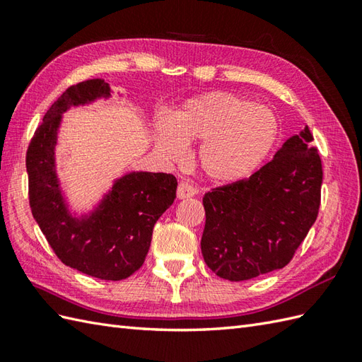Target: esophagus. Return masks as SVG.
Instances as JSON below:
<instances>
[{
  "mask_svg": "<svg viewBox=\"0 0 362 362\" xmlns=\"http://www.w3.org/2000/svg\"><path fill=\"white\" fill-rule=\"evenodd\" d=\"M197 193V189L189 185L188 182H180L179 187H177V199H188L193 197Z\"/></svg>",
  "mask_w": 362,
  "mask_h": 362,
  "instance_id": "obj_1",
  "label": "esophagus"
}]
</instances>
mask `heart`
I'll list each match as a JSON object with an SVG mask.
<instances>
[{"label":"heart","mask_w":362,"mask_h":362,"mask_svg":"<svg viewBox=\"0 0 362 362\" xmlns=\"http://www.w3.org/2000/svg\"><path fill=\"white\" fill-rule=\"evenodd\" d=\"M276 115L264 105L227 91H210L189 99L173 121L158 126V148L180 160L187 143H201L199 168L209 179L232 183L250 175L279 140Z\"/></svg>","instance_id":"b5f03b06"}]
</instances>
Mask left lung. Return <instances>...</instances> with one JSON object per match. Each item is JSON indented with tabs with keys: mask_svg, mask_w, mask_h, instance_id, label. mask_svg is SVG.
<instances>
[{
	"mask_svg": "<svg viewBox=\"0 0 362 362\" xmlns=\"http://www.w3.org/2000/svg\"><path fill=\"white\" fill-rule=\"evenodd\" d=\"M311 141L305 127L257 173L204 196L202 255L221 279H255L294 258L320 206L324 173Z\"/></svg>",
	"mask_w": 362,
	"mask_h": 362,
	"instance_id": "1",
	"label": "left lung"
}]
</instances>
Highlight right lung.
<instances>
[{"label": "right lung", "mask_w": 362, "mask_h": 362, "mask_svg": "<svg viewBox=\"0 0 362 362\" xmlns=\"http://www.w3.org/2000/svg\"><path fill=\"white\" fill-rule=\"evenodd\" d=\"M109 95L103 79L68 87L30 138L26 169L30 211L57 258L95 279L117 281L143 266L153 226L175 199L177 179L165 173H132L115 183L101 210L88 221L68 216L54 169L60 115L70 105Z\"/></svg>", "instance_id": "right-lung-1"}]
</instances>
